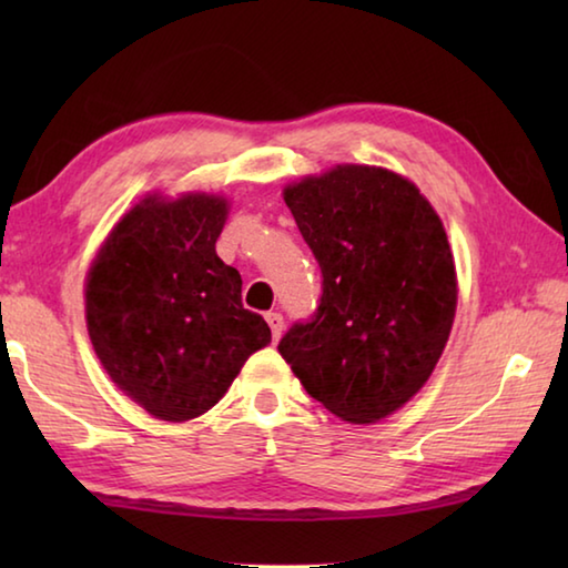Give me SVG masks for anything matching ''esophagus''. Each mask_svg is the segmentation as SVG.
<instances>
[{
    "label": "esophagus",
    "instance_id": "1",
    "mask_svg": "<svg viewBox=\"0 0 568 568\" xmlns=\"http://www.w3.org/2000/svg\"><path fill=\"white\" fill-rule=\"evenodd\" d=\"M265 321H267V325H271V331H273V341L281 338V335H283V328H285L283 315L277 313V311H271V313H265Z\"/></svg>",
    "mask_w": 568,
    "mask_h": 568
}]
</instances>
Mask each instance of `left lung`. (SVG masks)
<instances>
[{"instance_id":"obj_1","label":"left lung","mask_w":568,"mask_h":568,"mask_svg":"<svg viewBox=\"0 0 568 568\" xmlns=\"http://www.w3.org/2000/svg\"><path fill=\"white\" fill-rule=\"evenodd\" d=\"M283 200L321 265L323 295L277 351L338 418H386L430 378L454 325L444 223L410 180L371 165L307 175Z\"/></svg>"}]
</instances>
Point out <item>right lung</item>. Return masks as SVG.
<instances>
[{"instance_id": "obj_1", "label": "right lung", "mask_w": 568, "mask_h": 568, "mask_svg": "<svg viewBox=\"0 0 568 568\" xmlns=\"http://www.w3.org/2000/svg\"><path fill=\"white\" fill-rule=\"evenodd\" d=\"M227 200L148 195L124 213L84 283L92 348L124 396L182 423L225 396L271 328L240 297V273L215 253Z\"/></svg>"}]
</instances>
